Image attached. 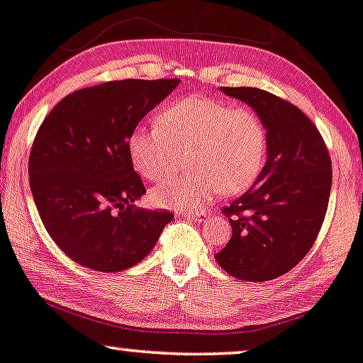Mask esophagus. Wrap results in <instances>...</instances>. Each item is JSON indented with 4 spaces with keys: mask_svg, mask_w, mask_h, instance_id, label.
<instances>
[{
    "mask_svg": "<svg viewBox=\"0 0 363 363\" xmlns=\"http://www.w3.org/2000/svg\"><path fill=\"white\" fill-rule=\"evenodd\" d=\"M184 216L187 217V219H191L194 222H204L207 217H209V214H207L206 211H186Z\"/></svg>",
    "mask_w": 363,
    "mask_h": 363,
    "instance_id": "1",
    "label": "esophagus"
}]
</instances>
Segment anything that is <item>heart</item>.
Listing matches in <instances>:
<instances>
[{
  "label": "heart",
  "instance_id": "obj_1",
  "mask_svg": "<svg viewBox=\"0 0 363 363\" xmlns=\"http://www.w3.org/2000/svg\"><path fill=\"white\" fill-rule=\"evenodd\" d=\"M157 124L139 125L129 134L128 154L134 169L156 181L175 167L177 152L189 150L191 171L164 177L151 191L156 206L194 209L219 191L240 194L257 181L267 161V128L249 108L189 96L161 109Z\"/></svg>",
  "mask_w": 363,
  "mask_h": 363
}]
</instances>
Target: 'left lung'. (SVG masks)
Masks as SVG:
<instances>
[{"label":"left lung","mask_w":363,"mask_h":363,"mask_svg":"<svg viewBox=\"0 0 363 363\" xmlns=\"http://www.w3.org/2000/svg\"><path fill=\"white\" fill-rule=\"evenodd\" d=\"M267 128V161L252 187L222 209L232 238L217 264L232 277L265 282L296 267L315 242L332 187V161L297 106L257 88H220Z\"/></svg>","instance_id":"left-lung-1"}]
</instances>
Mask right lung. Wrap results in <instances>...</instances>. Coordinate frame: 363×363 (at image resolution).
Wrapping results in <instances>:
<instances>
[{"label": "right lung", "instance_id": "obj_1", "mask_svg": "<svg viewBox=\"0 0 363 363\" xmlns=\"http://www.w3.org/2000/svg\"><path fill=\"white\" fill-rule=\"evenodd\" d=\"M179 79H124L76 91L38 129L30 184L48 234L67 257L98 272H119L146 257L166 209L136 207L146 194L128 154V138Z\"/></svg>", "mask_w": 363, "mask_h": 363}]
</instances>
